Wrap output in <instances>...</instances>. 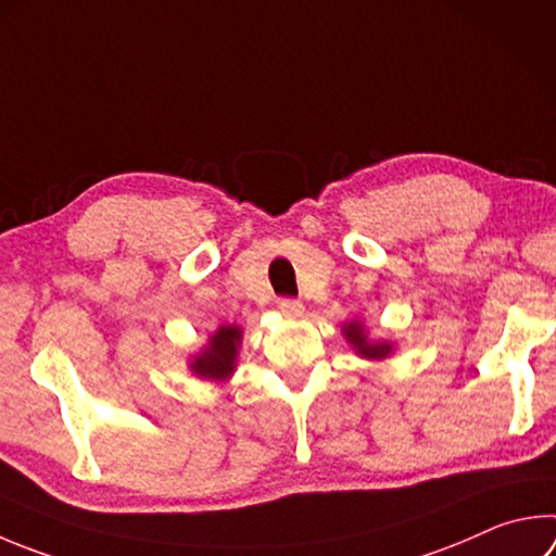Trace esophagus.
Wrapping results in <instances>:
<instances>
[{"label": "esophagus", "mask_w": 556, "mask_h": 556, "mask_svg": "<svg viewBox=\"0 0 556 556\" xmlns=\"http://www.w3.org/2000/svg\"><path fill=\"white\" fill-rule=\"evenodd\" d=\"M279 311L285 313L287 318H301L304 316V304L296 299H279Z\"/></svg>", "instance_id": "1"}]
</instances>
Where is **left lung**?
Here are the masks:
<instances>
[{"instance_id":"left-lung-1","label":"left lung","mask_w":556,"mask_h":556,"mask_svg":"<svg viewBox=\"0 0 556 556\" xmlns=\"http://www.w3.org/2000/svg\"><path fill=\"white\" fill-rule=\"evenodd\" d=\"M342 336H345V340L350 342L352 348H355V352L359 357L365 359H387L391 352H393V345L387 340H369L367 338V330L365 326H362L359 320H350L342 326Z\"/></svg>"}]
</instances>
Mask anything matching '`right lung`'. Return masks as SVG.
I'll return each mask as SVG.
<instances>
[{
    "mask_svg": "<svg viewBox=\"0 0 556 556\" xmlns=\"http://www.w3.org/2000/svg\"><path fill=\"white\" fill-rule=\"evenodd\" d=\"M243 340V328L238 326H220L214 336L208 338V345L194 355L189 369L199 379L226 381L236 371L238 345Z\"/></svg>",
    "mask_w": 556,
    "mask_h": 556,
    "instance_id": "right-lung-1",
    "label": "right lung"
}]
</instances>
